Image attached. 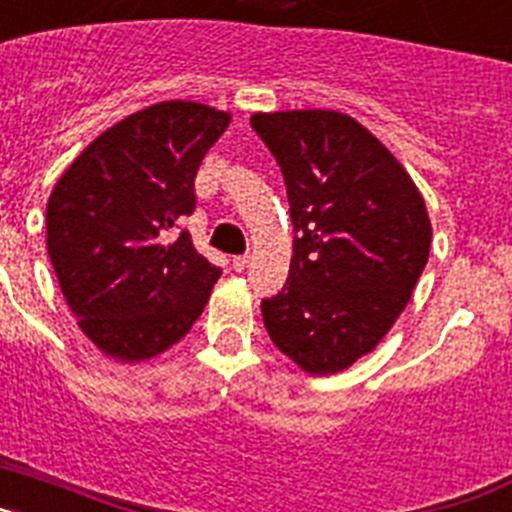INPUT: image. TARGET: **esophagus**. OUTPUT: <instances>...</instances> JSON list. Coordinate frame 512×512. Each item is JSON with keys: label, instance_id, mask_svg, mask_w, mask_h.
Listing matches in <instances>:
<instances>
[{"label": "esophagus", "instance_id": "34e87169", "mask_svg": "<svg viewBox=\"0 0 512 512\" xmlns=\"http://www.w3.org/2000/svg\"><path fill=\"white\" fill-rule=\"evenodd\" d=\"M248 264H251V256H246V253H243V256H235V259H233V269L235 271L248 269Z\"/></svg>", "mask_w": 512, "mask_h": 512}]
</instances>
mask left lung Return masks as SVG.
Here are the masks:
<instances>
[{
  "label": "left lung",
  "mask_w": 512,
  "mask_h": 512,
  "mask_svg": "<svg viewBox=\"0 0 512 512\" xmlns=\"http://www.w3.org/2000/svg\"><path fill=\"white\" fill-rule=\"evenodd\" d=\"M287 184L295 225L282 292L261 300L274 346L310 374L369 354L408 305L431 220L408 171L354 117L330 110L251 117Z\"/></svg>",
  "instance_id": "1"
}]
</instances>
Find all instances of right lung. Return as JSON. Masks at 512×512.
Wrapping results in <instances>:
<instances>
[{
    "label": "right lung",
    "mask_w": 512,
    "mask_h": 512,
    "mask_svg": "<svg viewBox=\"0 0 512 512\" xmlns=\"http://www.w3.org/2000/svg\"><path fill=\"white\" fill-rule=\"evenodd\" d=\"M228 112L161 102L99 135L48 200V256L79 328L120 361L174 346L223 274L180 230L197 207L194 176Z\"/></svg>",
    "instance_id": "1"
}]
</instances>
